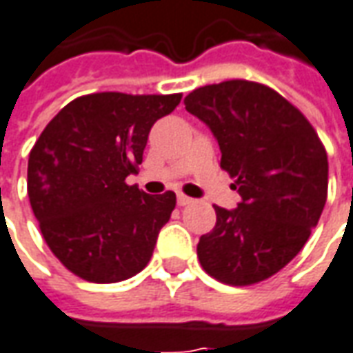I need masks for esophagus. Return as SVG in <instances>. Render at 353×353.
<instances>
[{
	"mask_svg": "<svg viewBox=\"0 0 353 353\" xmlns=\"http://www.w3.org/2000/svg\"><path fill=\"white\" fill-rule=\"evenodd\" d=\"M176 201H179V205H190L194 200H192L190 196H186V194L181 192V194H176Z\"/></svg>",
	"mask_w": 353,
	"mask_h": 353,
	"instance_id": "34e87169",
	"label": "esophagus"
}]
</instances>
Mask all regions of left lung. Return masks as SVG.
I'll return each instance as SVG.
<instances>
[{"instance_id": "obj_1", "label": "left lung", "mask_w": 353, "mask_h": 353, "mask_svg": "<svg viewBox=\"0 0 353 353\" xmlns=\"http://www.w3.org/2000/svg\"><path fill=\"white\" fill-rule=\"evenodd\" d=\"M184 103L217 138L221 169L242 198L232 211L213 205L217 223L200 238L198 259L219 283H261L300 254L319 223L327 150L302 111L259 82L208 84Z\"/></svg>"}]
</instances>
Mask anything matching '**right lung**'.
Returning a JSON list of instances; mask_svg holds the SVG:
<instances>
[{
	"label": "right lung",
	"mask_w": 353,
	"mask_h": 353,
	"mask_svg": "<svg viewBox=\"0 0 353 353\" xmlns=\"http://www.w3.org/2000/svg\"><path fill=\"white\" fill-rule=\"evenodd\" d=\"M182 94L98 92L72 99L43 128L28 155V198L46 244L88 283H119L152 259L174 192L150 196L138 172L153 123Z\"/></svg>",
	"instance_id": "obj_1"
}]
</instances>
